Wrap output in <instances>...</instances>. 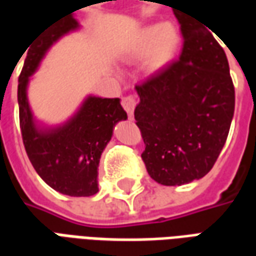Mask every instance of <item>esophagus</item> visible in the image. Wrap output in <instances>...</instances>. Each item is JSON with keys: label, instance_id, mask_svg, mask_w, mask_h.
<instances>
[{"label": "esophagus", "instance_id": "34e87169", "mask_svg": "<svg viewBox=\"0 0 256 256\" xmlns=\"http://www.w3.org/2000/svg\"><path fill=\"white\" fill-rule=\"evenodd\" d=\"M136 104H137V101H136V97H134V96H126V97H123L122 98V106L124 108V111L128 112V115L130 119L133 118Z\"/></svg>", "mask_w": 256, "mask_h": 256}]
</instances>
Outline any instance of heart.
<instances>
[{
	"label": "heart",
	"mask_w": 256,
	"mask_h": 256,
	"mask_svg": "<svg viewBox=\"0 0 256 256\" xmlns=\"http://www.w3.org/2000/svg\"><path fill=\"white\" fill-rule=\"evenodd\" d=\"M181 32L172 23H155L140 28L124 50L130 60L144 58L146 72H159L177 58L181 48Z\"/></svg>",
	"instance_id": "heart-1"
}]
</instances>
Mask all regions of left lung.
I'll return each mask as SVG.
<instances>
[{
	"instance_id": "left-lung-1",
	"label": "left lung",
	"mask_w": 256,
	"mask_h": 256,
	"mask_svg": "<svg viewBox=\"0 0 256 256\" xmlns=\"http://www.w3.org/2000/svg\"><path fill=\"white\" fill-rule=\"evenodd\" d=\"M177 18L184 36L180 60L136 86L141 158L150 178L166 186L200 180L212 168L234 114L224 49L198 20Z\"/></svg>"
}]
</instances>
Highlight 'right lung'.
I'll return each mask as SVG.
<instances>
[{
	"mask_svg": "<svg viewBox=\"0 0 256 256\" xmlns=\"http://www.w3.org/2000/svg\"><path fill=\"white\" fill-rule=\"evenodd\" d=\"M79 28L72 12L49 26L28 49L18 86L20 128L31 164L50 188L74 198L98 192L101 154L111 141L115 124L128 119L119 98L92 94L86 96L72 116L60 124L48 126L34 116L27 96L31 76L48 50L60 38Z\"/></svg>",
	"mask_w": 256,
	"mask_h": 256,
	"instance_id": "obj_1",
	"label": "right lung"
}]
</instances>
